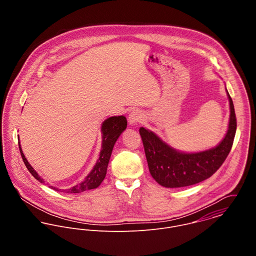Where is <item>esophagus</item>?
I'll return each instance as SVG.
<instances>
[{
  "label": "esophagus",
  "mask_w": 256,
  "mask_h": 256,
  "mask_svg": "<svg viewBox=\"0 0 256 256\" xmlns=\"http://www.w3.org/2000/svg\"><path fill=\"white\" fill-rule=\"evenodd\" d=\"M143 114L139 111V110H133L130 114H129V123L131 125H136L137 123H140L143 121Z\"/></svg>",
  "instance_id": "esophagus-1"
}]
</instances>
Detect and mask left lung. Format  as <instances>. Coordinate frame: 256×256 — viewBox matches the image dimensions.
<instances>
[{
  "instance_id": "left-lung-1",
  "label": "left lung",
  "mask_w": 256,
  "mask_h": 256,
  "mask_svg": "<svg viewBox=\"0 0 256 256\" xmlns=\"http://www.w3.org/2000/svg\"><path fill=\"white\" fill-rule=\"evenodd\" d=\"M230 122L224 138L218 146L199 152H180L164 143L154 132L141 127L150 174L162 186L176 188L201 182L212 176L226 158L236 131L234 108L228 90Z\"/></svg>"
}]
</instances>
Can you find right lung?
Listing matches in <instances>:
<instances>
[{
    "label": "right lung",
    "mask_w": 256,
    "mask_h": 256,
    "mask_svg": "<svg viewBox=\"0 0 256 256\" xmlns=\"http://www.w3.org/2000/svg\"><path fill=\"white\" fill-rule=\"evenodd\" d=\"M127 127V119L125 116H112L104 120L102 126V150L100 154V158L98 160L96 166L92 170V172L88 174V176L84 178V182H82L72 188L68 189V193H80L86 190H90L98 187L100 183L104 182L106 176V170L110 162L111 152L113 150V146L115 142L117 141L118 137L121 135V133L126 129ZM18 146H20V152L22 158V160L28 168V172L32 174L34 178L39 180L40 182L43 183V180L40 178L36 172L34 170V168L28 162L26 158L24 156V154L22 150L20 143L18 142ZM50 188L59 191L61 189H58L53 186H49Z\"/></svg>",
    "instance_id": "obj_1"
}]
</instances>
